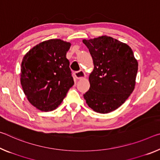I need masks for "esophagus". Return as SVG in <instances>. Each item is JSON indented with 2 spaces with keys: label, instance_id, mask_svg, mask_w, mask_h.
Returning <instances> with one entry per match:
<instances>
[{
  "label": "esophagus",
  "instance_id": "obj_1",
  "mask_svg": "<svg viewBox=\"0 0 160 160\" xmlns=\"http://www.w3.org/2000/svg\"><path fill=\"white\" fill-rule=\"evenodd\" d=\"M75 77L77 78V79H81V78H83L85 76V72H83L82 70H80V71H77L74 73Z\"/></svg>",
  "mask_w": 160,
  "mask_h": 160
}]
</instances>
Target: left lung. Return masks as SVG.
Wrapping results in <instances>:
<instances>
[{"label": "left lung", "mask_w": 160, "mask_h": 160, "mask_svg": "<svg viewBox=\"0 0 160 160\" xmlns=\"http://www.w3.org/2000/svg\"><path fill=\"white\" fill-rule=\"evenodd\" d=\"M82 42L94 63L90 89L83 97L94 111L109 113L120 107L134 90L138 61L130 46L112 37L103 35Z\"/></svg>", "instance_id": "1"}]
</instances>
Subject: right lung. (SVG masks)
<instances>
[{
  "mask_svg": "<svg viewBox=\"0 0 160 160\" xmlns=\"http://www.w3.org/2000/svg\"><path fill=\"white\" fill-rule=\"evenodd\" d=\"M70 46L61 40H48L35 45L22 59V90L29 102L40 110L56 109L74 85L66 58Z\"/></svg>",
  "mask_w": 160,
  "mask_h": 160,
  "instance_id": "add662e5",
  "label": "right lung"
}]
</instances>
